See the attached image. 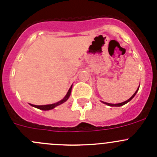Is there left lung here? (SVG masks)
Instances as JSON below:
<instances>
[{
    "label": "left lung",
    "mask_w": 157,
    "mask_h": 157,
    "mask_svg": "<svg viewBox=\"0 0 157 157\" xmlns=\"http://www.w3.org/2000/svg\"><path fill=\"white\" fill-rule=\"evenodd\" d=\"M138 89H139V88H138ZM138 89H137V91H136L135 93H134V94L133 95V96H131V97L129 99H128L127 101H125V102H121V103H118V104H111V103H107V102H103V103L106 104V105H109V106H121V105H124V104L128 103V102H129V101H131V99H132L134 97V96H135V95H136V93H137V90H138Z\"/></svg>",
    "instance_id": "obj_1"
}]
</instances>
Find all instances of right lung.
<instances>
[{
  "label": "right lung",
  "mask_w": 157,
  "mask_h": 157,
  "mask_svg": "<svg viewBox=\"0 0 157 157\" xmlns=\"http://www.w3.org/2000/svg\"><path fill=\"white\" fill-rule=\"evenodd\" d=\"M71 89H72V86H71V88L69 89L68 92H67V95H66V96H65V97H64V99H62V100L59 101V102H56V103L51 104V105H32V104H31V105H32V106H33V107H36V108H37V109H41V110H45V111L50 110V109H54V108H55V107H56V106H58V105H61V104L64 103V102H66V101H67V99H68L69 96H71Z\"/></svg>",
  "instance_id": "add662e5"
}]
</instances>
